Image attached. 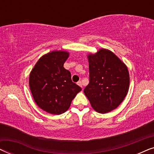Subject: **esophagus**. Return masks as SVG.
<instances>
[{"label":"esophagus","instance_id":"1","mask_svg":"<svg viewBox=\"0 0 154 154\" xmlns=\"http://www.w3.org/2000/svg\"><path fill=\"white\" fill-rule=\"evenodd\" d=\"M77 84H78V85H79L81 88H83V85H82V82H81V81H79V82H78V83H77Z\"/></svg>","mask_w":154,"mask_h":154}]
</instances>
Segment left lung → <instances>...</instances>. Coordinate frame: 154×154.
Here are the masks:
<instances>
[{
    "label": "left lung",
    "instance_id": "8db88e82",
    "mask_svg": "<svg viewBox=\"0 0 154 154\" xmlns=\"http://www.w3.org/2000/svg\"><path fill=\"white\" fill-rule=\"evenodd\" d=\"M90 83L84 93L94 111L106 113L116 109L127 95L130 75L126 65L111 50L101 48L88 54Z\"/></svg>",
    "mask_w": 154,
    "mask_h": 154
}]
</instances>
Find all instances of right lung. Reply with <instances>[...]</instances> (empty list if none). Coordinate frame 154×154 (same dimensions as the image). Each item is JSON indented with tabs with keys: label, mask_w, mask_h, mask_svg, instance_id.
Returning <instances> with one entry per match:
<instances>
[{
	"label": "right lung",
	"mask_w": 154,
	"mask_h": 154,
	"mask_svg": "<svg viewBox=\"0 0 154 154\" xmlns=\"http://www.w3.org/2000/svg\"><path fill=\"white\" fill-rule=\"evenodd\" d=\"M66 51H52L44 54L29 75V87L35 102L41 109L54 115L66 112L81 88L71 81L70 71L64 64Z\"/></svg>",
	"instance_id": "1"
}]
</instances>
